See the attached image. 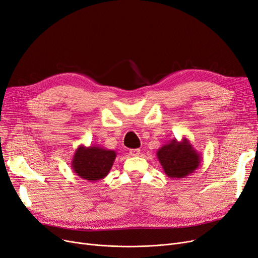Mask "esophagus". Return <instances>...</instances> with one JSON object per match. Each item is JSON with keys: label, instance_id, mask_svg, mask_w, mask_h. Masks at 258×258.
I'll return each instance as SVG.
<instances>
[{"label": "esophagus", "instance_id": "esophagus-1", "mask_svg": "<svg viewBox=\"0 0 258 258\" xmlns=\"http://www.w3.org/2000/svg\"><path fill=\"white\" fill-rule=\"evenodd\" d=\"M129 154L133 157H138L140 154H141V149L139 148H136V149H130L129 150Z\"/></svg>", "mask_w": 258, "mask_h": 258}]
</instances>
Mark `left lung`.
I'll return each instance as SVG.
<instances>
[{"instance_id": "8db88e82", "label": "left lung", "mask_w": 258, "mask_h": 258, "mask_svg": "<svg viewBox=\"0 0 258 258\" xmlns=\"http://www.w3.org/2000/svg\"><path fill=\"white\" fill-rule=\"evenodd\" d=\"M157 157L166 176L177 179L192 174L202 161L200 153L186 138L171 140L157 150Z\"/></svg>"}]
</instances>
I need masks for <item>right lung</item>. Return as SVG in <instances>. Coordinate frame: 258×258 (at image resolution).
Returning <instances> with one entry per match:
<instances>
[{
	"mask_svg": "<svg viewBox=\"0 0 258 258\" xmlns=\"http://www.w3.org/2000/svg\"><path fill=\"white\" fill-rule=\"evenodd\" d=\"M116 152L98 145H80L75 152L72 168L77 176L88 181H97L108 176L116 158Z\"/></svg>",
	"mask_w": 258,
	"mask_h": 258,
	"instance_id": "1",
	"label": "right lung"
}]
</instances>
